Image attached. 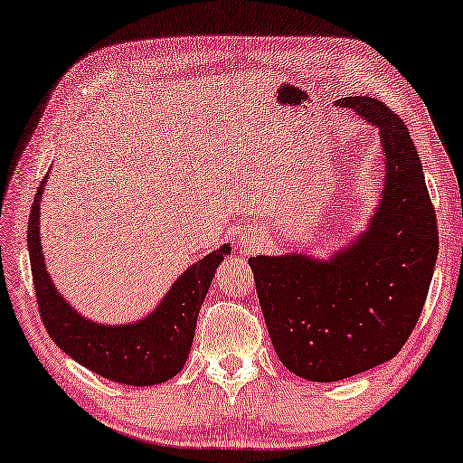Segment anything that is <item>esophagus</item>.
Wrapping results in <instances>:
<instances>
[{"instance_id":"34e87169","label":"esophagus","mask_w":463,"mask_h":463,"mask_svg":"<svg viewBox=\"0 0 463 463\" xmlns=\"http://www.w3.org/2000/svg\"><path fill=\"white\" fill-rule=\"evenodd\" d=\"M258 239H260L258 232H250V231L239 232V245L243 247L245 251H253L255 247H258V243H260Z\"/></svg>"}]
</instances>
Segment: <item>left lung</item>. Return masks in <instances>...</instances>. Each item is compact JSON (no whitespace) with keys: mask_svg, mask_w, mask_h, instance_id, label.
Masks as SVG:
<instances>
[{"mask_svg":"<svg viewBox=\"0 0 463 463\" xmlns=\"http://www.w3.org/2000/svg\"><path fill=\"white\" fill-rule=\"evenodd\" d=\"M381 133L384 189L368 229L330 260L250 258L276 355L306 381L335 383L395 357L422 314L439 229L405 122L374 98H343Z\"/></svg>","mask_w":463,"mask_h":463,"instance_id":"8db88e82","label":"left lung"}]
</instances>
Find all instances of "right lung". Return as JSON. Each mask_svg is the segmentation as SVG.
Segmentation results:
<instances>
[{"label": "right lung", "instance_id": "obj_1", "mask_svg": "<svg viewBox=\"0 0 463 463\" xmlns=\"http://www.w3.org/2000/svg\"><path fill=\"white\" fill-rule=\"evenodd\" d=\"M45 183L47 176L34 193L26 243L39 314L47 335L72 360L114 383L151 386L170 381L187 362L199 309L208 295L213 272L224 255H229L231 247H218L178 276L147 318L118 326L98 324L80 316L55 291L52 276L45 270L39 239V203Z\"/></svg>", "mask_w": 463, "mask_h": 463}]
</instances>
